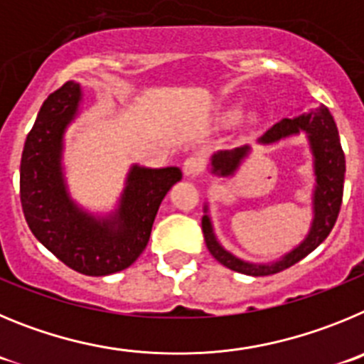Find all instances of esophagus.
Instances as JSON below:
<instances>
[{"instance_id": "34e87169", "label": "esophagus", "mask_w": 364, "mask_h": 364, "mask_svg": "<svg viewBox=\"0 0 364 364\" xmlns=\"http://www.w3.org/2000/svg\"><path fill=\"white\" fill-rule=\"evenodd\" d=\"M203 168H205V161H203V158H199V156H190V158H186L185 163H183V172H185L186 176H190V178H196V176L201 174Z\"/></svg>"}]
</instances>
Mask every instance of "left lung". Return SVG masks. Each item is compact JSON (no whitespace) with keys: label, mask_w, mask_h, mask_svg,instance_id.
Masks as SVG:
<instances>
[{"label":"left lung","mask_w":364,"mask_h":364,"mask_svg":"<svg viewBox=\"0 0 364 364\" xmlns=\"http://www.w3.org/2000/svg\"><path fill=\"white\" fill-rule=\"evenodd\" d=\"M301 130L309 134L310 146L314 152V166H316L317 186L314 192V223L309 235L297 248L287 254L283 259L272 264H252L237 259L235 255L227 252L215 239L208 215H203L201 227L205 235L206 248L210 250L215 259L230 270L247 274V276H270L277 272L290 268L303 257L316 250L332 232L341 210L343 185H345V152L339 141L336 121L325 105H319L316 110L309 114H301L297 117H284L279 123L268 129L261 136V143H276L283 137L299 134ZM248 154V146H239L234 150H221L212 158V174L232 176L241 165Z\"/></svg>","instance_id":"left-lung-1"}]
</instances>
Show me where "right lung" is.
<instances>
[{"label": "right lung", "mask_w": 364, "mask_h": 364, "mask_svg": "<svg viewBox=\"0 0 364 364\" xmlns=\"http://www.w3.org/2000/svg\"><path fill=\"white\" fill-rule=\"evenodd\" d=\"M80 100L74 81L45 100L23 149L19 198L28 228L58 259L85 276H109L129 268L145 250L159 205L181 170L134 166L114 218L85 214L68 198L61 172L63 132Z\"/></svg>", "instance_id": "obj_1"}]
</instances>
